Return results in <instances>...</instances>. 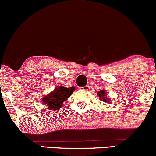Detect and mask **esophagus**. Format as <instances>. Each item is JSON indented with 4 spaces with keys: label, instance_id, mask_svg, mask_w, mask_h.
Wrapping results in <instances>:
<instances>
[{
    "label": "esophagus",
    "instance_id": "esophagus-1",
    "mask_svg": "<svg viewBox=\"0 0 156 156\" xmlns=\"http://www.w3.org/2000/svg\"><path fill=\"white\" fill-rule=\"evenodd\" d=\"M89 89H90V86H88V85H86V86H84V87H80V90H85V91H87V90H89Z\"/></svg>",
    "mask_w": 156,
    "mask_h": 156
}]
</instances>
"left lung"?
<instances>
[{
  "mask_svg": "<svg viewBox=\"0 0 156 156\" xmlns=\"http://www.w3.org/2000/svg\"><path fill=\"white\" fill-rule=\"evenodd\" d=\"M107 92L105 91V90H100L97 92V95H98L99 98H100V100L104 102H109V98L107 97Z\"/></svg>",
  "mask_w": 156,
  "mask_h": 156,
  "instance_id": "1",
  "label": "left lung"
}]
</instances>
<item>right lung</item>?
Here are the masks:
<instances>
[{"label":"right lung","mask_w":156,"mask_h":156,"mask_svg":"<svg viewBox=\"0 0 156 156\" xmlns=\"http://www.w3.org/2000/svg\"><path fill=\"white\" fill-rule=\"evenodd\" d=\"M75 90V87H71L66 88L64 86L55 87L54 90L50 93L47 94L42 98L43 104L48 107V109L51 110H57L61 108L64 101L73 94Z\"/></svg>","instance_id":"add662e5"}]
</instances>
